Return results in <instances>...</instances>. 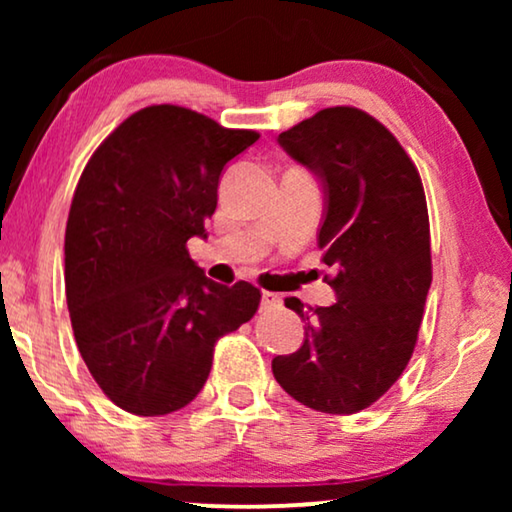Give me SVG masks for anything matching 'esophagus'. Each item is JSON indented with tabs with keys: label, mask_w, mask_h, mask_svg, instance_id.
Wrapping results in <instances>:
<instances>
[{
	"label": "esophagus",
	"mask_w": 512,
	"mask_h": 512,
	"mask_svg": "<svg viewBox=\"0 0 512 512\" xmlns=\"http://www.w3.org/2000/svg\"><path fill=\"white\" fill-rule=\"evenodd\" d=\"M279 305H282V296H279V293H270V291L261 293V310H275Z\"/></svg>",
	"instance_id": "34e87169"
}]
</instances>
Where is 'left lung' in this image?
<instances>
[{
    "label": "left lung",
    "instance_id": "obj_1",
    "mask_svg": "<svg viewBox=\"0 0 512 512\" xmlns=\"http://www.w3.org/2000/svg\"><path fill=\"white\" fill-rule=\"evenodd\" d=\"M277 142L324 186L317 244L335 303L305 312L284 300L305 340L275 356L272 373L307 408L354 415L387 394L415 349L431 286L424 186L398 139L361 109H321Z\"/></svg>",
    "mask_w": 512,
    "mask_h": 512
}]
</instances>
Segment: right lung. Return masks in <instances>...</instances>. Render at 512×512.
Masks as SVG:
<instances>
[{
    "label": "right lung",
    "instance_id": "1",
    "mask_svg": "<svg viewBox=\"0 0 512 512\" xmlns=\"http://www.w3.org/2000/svg\"><path fill=\"white\" fill-rule=\"evenodd\" d=\"M256 139L153 104L125 118L81 174L65 233L69 319L90 375L132 415L191 403L216 340L258 310L254 284L212 282L186 249L207 237L223 167Z\"/></svg>",
    "mask_w": 512,
    "mask_h": 512
}]
</instances>
